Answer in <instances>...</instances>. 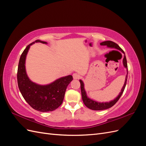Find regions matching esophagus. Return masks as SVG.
Segmentation results:
<instances>
[{"mask_svg": "<svg viewBox=\"0 0 146 146\" xmlns=\"http://www.w3.org/2000/svg\"><path fill=\"white\" fill-rule=\"evenodd\" d=\"M72 76H73L74 79H78L79 78H80V75H79V74H77V73H74V74H73Z\"/></svg>", "mask_w": 146, "mask_h": 146, "instance_id": "esophagus-1", "label": "esophagus"}]
</instances>
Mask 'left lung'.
I'll use <instances>...</instances> for the list:
<instances>
[{"label":"left lung","instance_id":"obj_1","mask_svg":"<svg viewBox=\"0 0 146 146\" xmlns=\"http://www.w3.org/2000/svg\"><path fill=\"white\" fill-rule=\"evenodd\" d=\"M100 44L101 46H106L108 48H115V49L119 50L121 51L124 55H123V58L122 60V63H123V65L124 66V68H126L127 69V76L125 77V82H124V85H123V87L122 88V89L121 90V92H119V94L117 96V97L114 99V100L110 101L109 102H99L95 101L94 100L91 99V98H88L86 92L85 91V85H84V83L82 80H80V88H81V92H82V100L84 104L85 105V106L86 107H88V108H90L91 110H106L111 108V107L115 104L118 101V100L119 99V98H121V96H122L123 91L125 90V88L127 84V74H128V67H127V59L125 55V53L122 50V48L119 47L116 43L114 42L113 41H104L102 42H101Z\"/></svg>","mask_w":146,"mask_h":146}]
</instances>
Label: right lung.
I'll use <instances>...</instances> for the list:
<instances>
[{"label":"right lung","mask_w":146,"mask_h":146,"mask_svg":"<svg viewBox=\"0 0 146 146\" xmlns=\"http://www.w3.org/2000/svg\"><path fill=\"white\" fill-rule=\"evenodd\" d=\"M35 42L47 44L45 41L36 40L25 48L18 64L17 84L22 96L33 109L41 112L52 111L62 104L66 88L73 80V77L69 75L44 85L31 81L26 72L25 60L30 46Z\"/></svg>","instance_id":"obj_1"}]
</instances>
